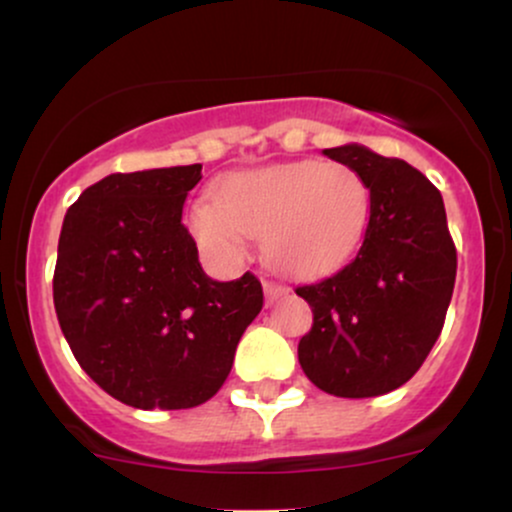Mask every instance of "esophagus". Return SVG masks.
I'll list each match as a JSON object with an SVG mask.
<instances>
[{
  "label": "esophagus",
  "instance_id": "esophagus-1",
  "mask_svg": "<svg viewBox=\"0 0 512 512\" xmlns=\"http://www.w3.org/2000/svg\"><path fill=\"white\" fill-rule=\"evenodd\" d=\"M289 293V286L284 284H276V281H264V296H267V303H274L279 301L281 296H286Z\"/></svg>",
  "mask_w": 512,
  "mask_h": 512
}]
</instances>
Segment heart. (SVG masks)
Masks as SVG:
<instances>
[{
    "label": "heart",
    "instance_id": "b5f03b06",
    "mask_svg": "<svg viewBox=\"0 0 512 512\" xmlns=\"http://www.w3.org/2000/svg\"><path fill=\"white\" fill-rule=\"evenodd\" d=\"M370 190L344 163L293 161L226 175L214 199H199L187 228L214 260L236 262L252 238H267L276 267L320 276L356 255L366 236Z\"/></svg>",
    "mask_w": 512,
    "mask_h": 512
}]
</instances>
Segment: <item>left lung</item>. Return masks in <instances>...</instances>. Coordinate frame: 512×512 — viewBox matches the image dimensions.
<instances>
[{
    "instance_id": "1",
    "label": "left lung",
    "mask_w": 512,
    "mask_h": 512,
    "mask_svg": "<svg viewBox=\"0 0 512 512\" xmlns=\"http://www.w3.org/2000/svg\"><path fill=\"white\" fill-rule=\"evenodd\" d=\"M322 154L366 180L370 216L354 260L296 289L313 308L298 361L334 397H378L431 354L455 289L457 250L443 197L421 170L358 144Z\"/></svg>"
}]
</instances>
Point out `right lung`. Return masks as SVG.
I'll return each instance as SVG.
<instances>
[{"label":"right lung","mask_w":512,"mask_h":512,"mask_svg":"<svg viewBox=\"0 0 512 512\" xmlns=\"http://www.w3.org/2000/svg\"><path fill=\"white\" fill-rule=\"evenodd\" d=\"M199 180V163L113 173L64 216L57 320L88 378L129 407L190 409L214 397L264 305L255 274H204L180 221Z\"/></svg>","instance_id":"add662e5"}]
</instances>
